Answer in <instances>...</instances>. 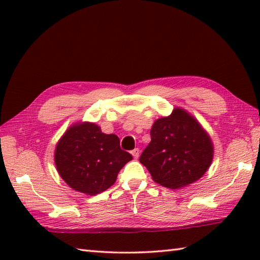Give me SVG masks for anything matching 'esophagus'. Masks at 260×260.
I'll return each mask as SVG.
<instances>
[{
	"mask_svg": "<svg viewBox=\"0 0 260 260\" xmlns=\"http://www.w3.org/2000/svg\"><path fill=\"white\" fill-rule=\"evenodd\" d=\"M132 155H133L134 156V158L136 159V158H139V156H140V150H139V148H134V150L133 151H132Z\"/></svg>",
	"mask_w": 260,
	"mask_h": 260,
	"instance_id": "34e87169",
	"label": "esophagus"
}]
</instances>
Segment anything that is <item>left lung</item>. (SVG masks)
Listing matches in <instances>:
<instances>
[{"instance_id":"left-lung-1","label":"left lung","mask_w":260,"mask_h":260,"mask_svg":"<svg viewBox=\"0 0 260 260\" xmlns=\"http://www.w3.org/2000/svg\"><path fill=\"white\" fill-rule=\"evenodd\" d=\"M213 157L212 143L198 121L176 108L153 124L151 143L140 162L158 184L180 189L207 172Z\"/></svg>"}]
</instances>
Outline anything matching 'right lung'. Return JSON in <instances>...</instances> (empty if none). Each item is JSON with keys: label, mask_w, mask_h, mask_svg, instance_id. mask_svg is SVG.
<instances>
[{"label": "right lung", "mask_w": 260, "mask_h": 260, "mask_svg": "<svg viewBox=\"0 0 260 260\" xmlns=\"http://www.w3.org/2000/svg\"><path fill=\"white\" fill-rule=\"evenodd\" d=\"M132 158L120 148L117 136L104 134L101 127L91 123L70 127L54 153L57 170L66 183L89 196L112 186L121 168Z\"/></svg>", "instance_id": "add662e5"}]
</instances>
